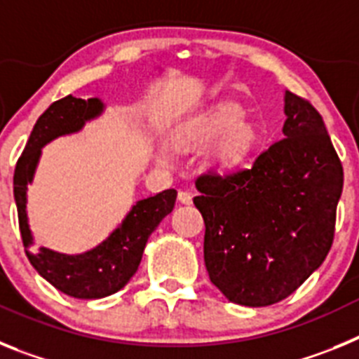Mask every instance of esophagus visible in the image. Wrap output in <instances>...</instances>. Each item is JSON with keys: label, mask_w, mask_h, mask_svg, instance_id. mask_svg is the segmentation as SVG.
I'll use <instances>...</instances> for the list:
<instances>
[{"label": "esophagus", "mask_w": 359, "mask_h": 359, "mask_svg": "<svg viewBox=\"0 0 359 359\" xmlns=\"http://www.w3.org/2000/svg\"><path fill=\"white\" fill-rule=\"evenodd\" d=\"M177 199H180V203H183V205H190V203H192V194L187 192V190H180V192H177Z\"/></svg>", "instance_id": "1"}]
</instances>
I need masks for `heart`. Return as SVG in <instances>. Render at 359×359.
<instances>
[{"label": "heart", "instance_id": "b5f03b06", "mask_svg": "<svg viewBox=\"0 0 359 359\" xmlns=\"http://www.w3.org/2000/svg\"><path fill=\"white\" fill-rule=\"evenodd\" d=\"M243 113L236 106H223L203 116L177 135L182 147H199L217 142L212 158L221 167H236L252 154L257 145V131L252 123L241 122ZM169 161V152H161Z\"/></svg>", "mask_w": 359, "mask_h": 359}]
</instances>
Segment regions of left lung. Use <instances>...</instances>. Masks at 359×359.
<instances>
[{"mask_svg": "<svg viewBox=\"0 0 359 359\" xmlns=\"http://www.w3.org/2000/svg\"><path fill=\"white\" fill-rule=\"evenodd\" d=\"M284 138L250 169L208 172L194 198L205 221V264L233 304L264 307L302 286L334 239L344 167L315 106L284 93Z\"/></svg>", "mask_w": 359, "mask_h": 359, "instance_id": "obj_1", "label": "left lung"}]
</instances>
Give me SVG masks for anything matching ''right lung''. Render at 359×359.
Wrapping results in <instances>:
<instances>
[{
	"label": "right lung",
	"mask_w": 359,
	"mask_h": 359,
	"mask_svg": "<svg viewBox=\"0 0 359 359\" xmlns=\"http://www.w3.org/2000/svg\"><path fill=\"white\" fill-rule=\"evenodd\" d=\"M102 111L98 98H75L72 95L53 102L37 118L25 151L21 152L14 170V198L18 205V219L21 239L28 261L37 273L68 297L104 298L122 290L136 273L144 255L149 236L156 230L161 219L170 214L176 203V190H163L152 198L142 199L126 215L102 244L81 255H65L48 248H30L32 233L27 223V185L32 182L41 147L57 136L75 133L86 120L95 118Z\"/></svg>",
	"instance_id": "1"
}]
</instances>
